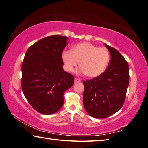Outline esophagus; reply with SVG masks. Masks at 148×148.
Here are the masks:
<instances>
[{
  "instance_id": "34e87169",
  "label": "esophagus",
  "mask_w": 148,
  "mask_h": 148,
  "mask_svg": "<svg viewBox=\"0 0 148 148\" xmlns=\"http://www.w3.org/2000/svg\"><path fill=\"white\" fill-rule=\"evenodd\" d=\"M74 82H75V83H76V84L79 83V82H81V79H78V78H76H76L74 79Z\"/></svg>"
}]
</instances>
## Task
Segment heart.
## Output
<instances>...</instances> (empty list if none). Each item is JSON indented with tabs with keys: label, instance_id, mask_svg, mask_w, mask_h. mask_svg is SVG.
<instances>
[{
	"label": "heart",
	"instance_id": "heart-1",
	"mask_svg": "<svg viewBox=\"0 0 148 148\" xmlns=\"http://www.w3.org/2000/svg\"><path fill=\"white\" fill-rule=\"evenodd\" d=\"M62 59L65 69L71 72L78 62L80 71L87 77L101 76L108 66L110 56L106 47H98L90 42H82L72 47L71 52L64 51Z\"/></svg>",
	"mask_w": 148,
	"mask_h": 148
}]
</instances>
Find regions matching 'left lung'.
<instances>
[{
  "mask_svg": "<svg viewBox=\"0 0 148 148\" xmlns=\"http://www.w3.org/2000/svg\"><path fill=\"white\" fill-rule=\"evenodd\" d=\"M105 46L111 55L108 67L101 76L83 82L84 106L95 118H106L121 108L129 83L128 62L116 49Z\"/></svg>",
  "mask_w": 148,
  "mask_h": 148,
  "instance_id": "1",
  "label": "left lung"
}]
</instances>
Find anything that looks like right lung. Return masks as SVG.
<instances>
[{
	"label": "right lung",
	"instance_id": "1",
	"mask_svg": "<svg viewBox=\"0 0 148 148\" xmlns=\"http://www.w3.org/2000/svg\"><path fill=\"white\" fill-rule=\"evenodd\" d=\"M68 38L52 35L30 46L21 66V88L30 105L39 113H56L64 104L65 91L74 77L62 69V53Z\"/></svg>",
	"mask_w": 148,
	"mask_h": 148
}]
</instances>
